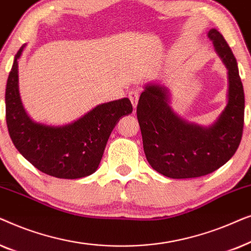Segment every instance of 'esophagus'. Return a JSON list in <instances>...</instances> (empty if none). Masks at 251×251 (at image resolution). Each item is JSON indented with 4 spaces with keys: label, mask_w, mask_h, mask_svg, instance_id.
<instances>
[{
    "label": "esophagus",
    "mask_w": 251,
    "mask_h": 251,
    "mask_svg": "<svg viewBox=\"0 0 251 251\" xmlns=\"http://www.w3.org/2000/svg\"><path fill=\"white\" fill-rule=\"evenodd\" d=\"M139 94H140L139 89H132V90L129 92V99H130V101H131V104L135 108L137 106V102H138Z\"/></svg>",
    "instance_id": "1"
}]
</instances>
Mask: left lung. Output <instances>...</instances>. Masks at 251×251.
I'll return each instance as SVG.
<instances>
[{
	"mask_svg": "<svg viewBox=\"0 0 251 251\" xmlns=\"http://www.w3.org/2000/svg\"><path fill=\"white\" fill-rule=\"evenodd\" d=\"M208 37L228 71L227 105L214 125L202 126L178 116L169 106L168 89L157 83L146 85L137 105L146 159L154 170L174 179L217 170L234 155L242 138L245 92L236 59L217 29L209 30Z\"/></svg>",
	"mask_w": 251,
	"mask_h": 251,
	"instance_id": "8db88e82",
	"label": "left lung"
}]
</instances>
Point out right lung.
<instances>
[{"mask_svg": "<svg viewBox=\"0 0 251 251\" xmlns=\"http://www.w3.org/2000/svg\"><path fill=\"white\" fill-rule=\"evenodd\" d=\"M15 56L5 89V119L9 135L19 153L49 176L76 179L98 169L106 144L119 120L132 113L128 98L100 104L76 121L60 126L34 122L19 95L18 59Z\"/></svg>", "mask_w": 251, "mask_h": 251, "instance_id": "add662e5", "label": "right lung"}]
</instances>
